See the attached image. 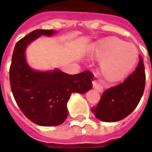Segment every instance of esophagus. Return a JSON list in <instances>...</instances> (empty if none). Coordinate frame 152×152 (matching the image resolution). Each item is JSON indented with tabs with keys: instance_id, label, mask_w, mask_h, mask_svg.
<instances>
[{
	"instance_id": "1",
	"label": "esophagus",
	"mask_w": 152,
	"mask_h": 152,
	"mask_svg": "<svg viewBox=\"0 0 152 152\" xmlns=\"http://www.w3.org/2000/svg\"><path fill=\"white\" fill-rule=\"evenodd\" d=\"M93 87L94 89H95L96 91L98 92H102L103 90V87H102V85H100L99 83H98L97 81H93Z\"/></svg>"
}]
</instances>
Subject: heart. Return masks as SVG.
Instances as JSON below:
<instances>
[{
  "mask_svg": "<svg viewBox=\"0 0 152 152\" xmlns=\"http://www.w3.org/2000/svg\"><path fill=\"white\" fill-rule=\"evenodd\" d=\"M89 55L99 61V72L105 81L115 83L129 75L137 61L138 51L133 43L111 37L93 45Z\"/></svg>",
  "mask_w": 152,
  "mask_h": 152,
  "instance_id": "1",
  "label": "heart"
}]
</instances>
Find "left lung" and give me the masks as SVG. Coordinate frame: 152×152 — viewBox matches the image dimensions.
Masks as SVG:
<instances>
[{
	"instance_id": "8db88e82",
	"label": "left lung",
	"mask_w": 152,
	"mask_h": 152,
	"mask_svg": "<svg viewBox=\"0 0 152 152\" xmlns=\"http://www.w3.org/2000/svg\"><path fill=\"white\" fill-rule=\"evenodd\" d=\"M145 67L140 55L134 72L116 86L105 90L93 112L104 122H116L128 116L136 108L145 88Z\"/></svg>"
}]
</instances>
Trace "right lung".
Masks as SVG:
<instances>
[{
    "label": "right lung",
    "instance_id": "right-lung-1",
    "mask_svg": "<svg viewBox=\"0 0 152 152\" xmlns=\"http://www.w3.org/2000/svg\"><path fill=\"white\" fill-rule=\"evenodd\" d=\"M54 30H35L16 43L10 68L13 95L23 113L41 126H57L66 119V103L73 93L85 94L92 89L89 71L69 75L59 69L37 71L26 59V50L41 36L52 37Z\"/></svg>",
    "mask_w": 152,
    "mask_h": 152
}]
</instances>
